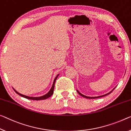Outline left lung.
Returning <instances> with one entry per match:
<instances>
[{
  "label": "left lung",
  "instance_id": "obj_1",
  "mask_svg": "<svg viewBox=\"0 0 131 131\" xmlns=\"http://www.w3.org/2000/svg\"><path fill=\"white\" fill-rule=\"evenodd\" d=\"M115 87L113 90H112L111 91H110L109 93H107V94H105V95H100V96H85V95H83V94H82L81 93H80V92L78 91V90H77V92L78 94H80V95L81 96H83V97H84V98H89V99H92V98H100V97H102V96H105V95H108V94H110V93H111V92L113 91V90L115 89Z\"/></svg>",
  "mask_w": 131,
  "mask_h": 131
}]
</instances>
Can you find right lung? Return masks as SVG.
<instances>
[{
	"label": "right lung",
	"mask_w": 131,
	"mask_h": 131,
	"mask_svg": "<svg viewBox=\"0 0 131 131\" xmlns=\"http://www.w3.org/2000/svg\"><path fill=\"white\" fill-rule=\"evenodd\" d=\"M59 75V74H58V75L56 76V78H54V80L53 81V85H52L51 89L50 90V91L47 92V94H45V95H44L43 96H38V97H34V96H27V95H23V94H21L20 93H19V92H18L16 90H15V88H13V90H15V91L16 92L17 94H19V95H20L21 96H23L24 98H27V99H29V100H46L47 99V98H49L52 95H53V92H54V85H55V82H56V80L57 79L58 76Z\"/></svg>",
	"instance_id": "right-lung-1"
}]
</instances>
